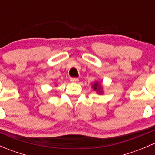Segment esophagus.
<instances>
[{
	"label": "esophagus",
	"instance_id": "obj_1",
	"mask_svg": "<svg viewBox=\"0 0 155 155\" xmlns=\"http://www.w3.org/2000/svg\"><path fill=\"white\" fill-rule=\"evenodd\" d=\"M70 80H71L72 82H79V79H78V78H71V79H70Z\"/></svg>",
	"mask_w": 155,
	"mask_h": 155
}]
</instances>
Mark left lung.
<instances>
[{"label":"left lung","mask_w":155,"mask_h":155,"mask_svg":"<svg viewBox=\"0 0 155 155\" xmlns=\"http://www.w3.org/2000/svg\"><path fill=\"white\" fill-rule=\"evenodd\" d=\"M93 88L94 89V90H97V91H98L100 92V93H101V86H100L99 85V83H97V82H95L94 84V85H93Z\"/></svg>","instance_id":"8db88e82"}]
</instances>
